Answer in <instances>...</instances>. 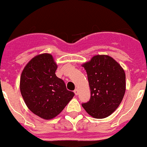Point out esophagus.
I'll return each instance as SVG.
<instances>
[{"mask_svg":"<svg viewBox=\"0 0 147 147\" xmlns=\"http://www.w3.org/2000/svg\"><path fill=\"white\" fill-rule=\"evenodd\" d=\"M74 93L76 96H77L78 93H79V90H78V89H75L74 90Z\"/></svg>","mask_w":147,"mask_h":147,"instance_id":"esophagus-1","label":"esophagus"}]
</instances>
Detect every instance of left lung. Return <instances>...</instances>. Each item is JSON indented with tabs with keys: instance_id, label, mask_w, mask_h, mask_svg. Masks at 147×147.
Returning <instances> with one entry per match:
<instances>
[{
	"instance_id": "1",
	"label": "left lung",
	"mask_w": 147,
	"mask_h": 147,
	"mask_svg": "<svg viewBox=\"0 0 147 147\" xmlns=\"http://www.w3.org/2000/svg\"><path fill=\"white\" fill-rule=\"evenodd\" d=\"M82 66L87 72L91 96L89 102L82 106L93 118L107 117L118 108L125 93L124 71L107 55L94 56Z\"/></svg>"
}]
</instances>
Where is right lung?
<instances>
[{
	"instance_id": "1",
	"label": "right lung",
	"mask_w": 147,
	"mask_h": 147,
	"mask_svg": "<svg viewBox=\"0 0 147 147\" xmlns=\"http://www.w3.org/2000/svg\"><path fill=\"white\" fill-rule=\"evenodd\" d=\"M57 68L51 54H40L29 61L20 77V92L26 105L44 119L59 115L74 96L64 81L56 76Z\"/></svg>"
}]
</instances>
